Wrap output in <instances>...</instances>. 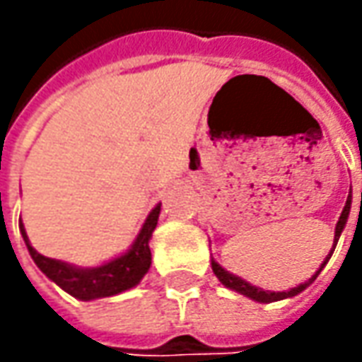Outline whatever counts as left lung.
<instances>
[{"label":"left lung","mask_w":362,"mask_h":362,"mask_svg":"<svg viewBox=\"0 0 362 362\" xmlns=\"http://www.w3.org/2000/svg\"><path fill=\"white\" fill-rule=\"evenodd\" d=\"M349 211H351V195L346 197V205H344V209H342L341 217H339V223H337V230H334V247H337V242H339V238H341L342 228H344V223H346ZM328 256H332V252H330ZM328 256L327 259H325V264L328 262ZM325 264L320 266V270L325 268ZM211 268H214V274L219 278V282H221V284L228 286V288H231V290H235V292H240V294L247 296V298L256 300V302H276V300H284V298H290V296H296V294L302 292L306 286L313 284L314 280H316V276L320 274V270H318L316 274H314L313 278L308 280V282L296 286V288H292V290H288V292H270V290H262V288H256V286L247 284V282L242 280V278H238V276H233V274H230V272L223 270L217 262H211Z\"/></svg>","instance_id":"1"}]
</instances>
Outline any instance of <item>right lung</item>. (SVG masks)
<instances>
[{"instance_id": "add662e5", "label": "right lung", "mask_w": 362, "mask_h": 362, "mask_svg": "<svg viewBox=\"0 0 362 362\" xmlns=\"http://www.w3.org/2000/svg\"><path fill=\"white\" fill-rule=\"evenodd\" d=\"M159 214L160 205H157L146 217L145 226H143L141 233L136 235L131 250L124 256L115 257L108 264L98 266V268H74V266L64 264L60 259L42 256L30 245V240H28L21 223L20 230L23 240H25V245L30 250V256L34 257L35 266L44 272L52 282H56L68 294H72L74 298L94 300L124 292V290H129V288L141 282V278L151 268L148 240H151L153 231L157 228Z\"/></svg>"}]
</instances>
